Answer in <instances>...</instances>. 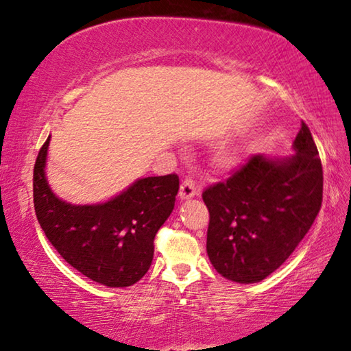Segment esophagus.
I'll return each mask as SVG.
<instances>
[{
  "label": "esophagus",
  "mask_w": 351,
  "mask_h": 351,
  "mask_svg": "<svg viewBox=\"0 0 351 351\" xmlns=\"http://www.w3.org/2000/svg\"><path fill=\"white\" fill-rule=\"evenodd\" d=\"M197 193H198L197 184H195L193 180H190V178H186V180H184L182 184H181L180 198L181 199H189V198H193Z\"/></svg>",
  "instance_id": "1"
}]
</instances>
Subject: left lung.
Returning a JSON list of instances; mask_svg holds the SVG:
<instances>
[{
	"instance_id": "1",
	"label": "left lung",
	"mask_w": 351,
	"mask_h": 351,
	"mask_svg": "<svg viewBox=\"0 0 351 351\" xmlns=\"http://www.w3.org/2000/svg\"><path fill=\"white\" fill-rule=\"evenodd\" d=\"M294 154H254L232 176L203 192L209 209L207 255L223 277L257 283L285 263L322 206L324 171L302 122Z\"/></svg>"
}]
</instances>
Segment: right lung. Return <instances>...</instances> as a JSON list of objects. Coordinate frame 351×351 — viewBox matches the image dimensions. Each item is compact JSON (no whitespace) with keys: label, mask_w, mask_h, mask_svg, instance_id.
<instances>
[{"label":"right lung","mask_w":351,"mask_h":351,"mask_svg":"<svg viewBox=\"0 0 351 351\" xmlns=\"http://www.w3.org/2000/svg\"><path fill=\"white\" fill-rule=\"evenodd\" d=\"M49 141L51 136L34 167V207L47 240L91 280L110 288L132 287L150 268L154 237L173 210L180 178H141L105 203L71 204L47 184Z\"/></svg>","instance_id":"right-lung-1"}]
</instances>
